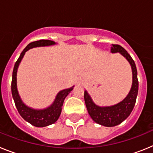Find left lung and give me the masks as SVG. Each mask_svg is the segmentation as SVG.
I'll return each mask as SVG.
<instances>
[{"label": "left lung", "mask_w": 153, "mask_h": 153, "mask_svg": "<svg viewBox=\"0 0 153 153\" xmlns=\"http://www.w3.org/2000/svg\"><path fill=\"white\" fill-rule=\"evenodd\" d=\"M112 53H120L129 62L132 70V86L130 92L122 102L117 105L106 107H100L93 103L91 98L84 92V100L89 114L97 123L105 126L111 127L119 125L130 115L134 108L139 90V81L137 78V70L134 60L123 47L118 44H113Z\"/></svg>", "instance_id": "1"}]
</instances>
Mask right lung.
Wrapping results in <instances>:
<instances>
[{
  "mask_svg": "<svg viewBox=\"0 0 153 153\" xmlns=\"http://www.w3.org/2000/svg\"><path fill=\"white\" fill-rule=\"evenodd\" d=\"M55 43L52 40H39L36 41L31 42L30 44H28L22 53H21L19 58L16 61L13 70V74H12V81H11V93L13 100L15 102V106L17 109V111L20 113L21 117L26 121L36 127H44L47 126L51 125L54 123L60 117L62 110V106H63V101L67 96L72 91L73 88L63 90L58 93L56 97L54 102L51 105L50 107L45 109H40V110H36V109H30L27 107L23 103L21 98L19 97L18 92L17 90V70L19 66V63L22 60L23 56L25 54V52L27 51L30 48L35 47H42V46H49L54 44Z\"/></svg>",
  "mask_w": 153,
  "mask_h": 153,
  "instance_id": "obj_1",
  "label": "right lung"
}]
</instances>
